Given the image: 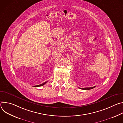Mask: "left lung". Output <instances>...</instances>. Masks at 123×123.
I'll return each instance as SVG.
<instances>
[{
  "instance_id": "1",
  "label": "left lung",
  "mask_w": 123,
  "mask_h": 123,
  "mask_svg": "<svg viewBox=\"0 0 123 123\" xmlns=\"http://www.w3.org/2000/svg\"><path fill=\"white\" fill-rule=\"evenodd\" d=\"M95 86H93V87H85V88H80V87H79V89H82V90H91V89H93L94 87H95Z\"/></svg>"
}]
</instances>
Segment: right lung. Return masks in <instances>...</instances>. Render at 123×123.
<instances>
[{"instance_id": "obj_1", "label": "right lung", "mask_w": 123, "mask_h": 123, "mask_svg": "<svg viewBox=\"0 0 123 123\" xmlns=\"http://www.w3.org/2000/svg\"><path fill=\"white\" fill-rule=\"evenodd\" d=\"M47 82H45V83H43V84H40V85H37V86H34V87H39V86H43V85H44L46 83H47Z\"/></svg>"}]
</instances>
